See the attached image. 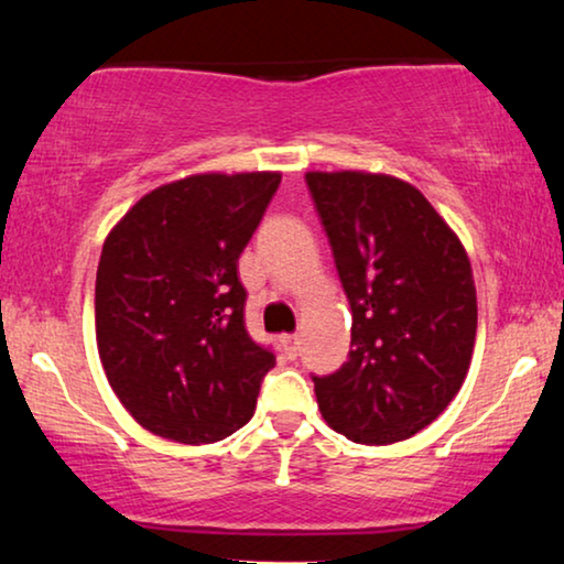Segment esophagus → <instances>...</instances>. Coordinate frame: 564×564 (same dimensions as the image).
I'll return each instance as SVG.
<instances>
[{
	"mask_svg": "<svg viewBox=\"0 0 564 564\" xmlns=\"http://www.w3.org/2000/svg\"><path fill=\"white\" fill-rule=\"evenodd\" d=\"M281 345H283V352H286L289 360H294L299 356V335H283Z\"/></svg>",
	"mask_w": 564,
	"mask_h": 564,
	"instance_id": "1",
	"label": "esophagus"
}]
</instances>
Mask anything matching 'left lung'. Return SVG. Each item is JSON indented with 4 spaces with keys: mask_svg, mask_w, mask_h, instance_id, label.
I'll return each mask as SVG.
<instances>
[{
    "mask_svg": "<svg viewBox=\"0 0 564 564\" xmlns=\"http://www.w3.org/2000/svg\"><path fill=\"white\" fill-rule=\"evenodd\" d=\"M350 302V352L312 377L322 417L356 444L410 438L467 379L477 291L467 250L417 187L371 172H306Z\"/></svg>",
    "mask_w": 564,
    "mask_h": 564,
    "instance_id": "1",
    "label": "left lung"
}]
</instances>
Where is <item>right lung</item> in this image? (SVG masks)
Returning <instances> with one entry per match:
<instances>
[{
  "mask_svg": "<svg viewBox=\"0 0 564 564\" xmlns=\"http://www.w3.org/2000/svg\"><path fill=\"white\" fill-rule=\"evenodd\" d=\"M281 172H206L147 193L105 239L95 335L105 377L141 427L214 444L254 415L273 350L247 335L239 254Z\"/></svg>",
  "mask_w": 564,
  "mask_h": 564,
  "instance_id": "1",
  "label": "right lung"
}]
</instances>
